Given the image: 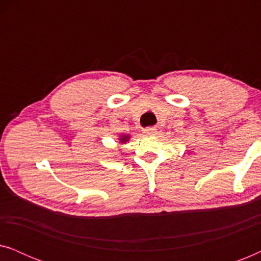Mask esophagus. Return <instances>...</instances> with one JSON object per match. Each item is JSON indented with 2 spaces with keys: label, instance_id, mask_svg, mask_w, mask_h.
I'll return each instance as SVG.
<instances>
[{
  "label": "esophagus",
  "instance_id": "esophagus-1",
  "mask_svg": "<svg viewBox=\"0 0 261 261\" xmlns=\"http://www.w3.org/2000/svg\"><path fill=\"white\" fill-rule=\"evenodd\" d=\"M142 133H144L145 135H155L156 134V129L154 127H148V128H145L144 130H142Z\"/></svg>",
  "mask_w": 261,
  "mask_h": 261
}]
</instances>
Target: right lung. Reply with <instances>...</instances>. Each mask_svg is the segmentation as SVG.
<instances>
[{
	"instance_id": "obj_1",
	"label": "right lung",
	"mask_w": 261,
	"mask_h": 261,
	"mask_svg": "<svg viewBox=\"0 0 261 261\" xmlns=\"http://www.w3.org/2000/svg\"><path fill=\"white\" fill-rule=\"evenodd\" d=\"M129 139H130V135L129 134H121L120 137H119V139H117V140L120 141V144H127L128 141H129Z\"/></svg>"
}]
</instances>
